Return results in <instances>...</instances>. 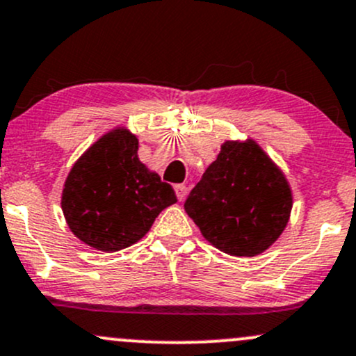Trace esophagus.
Returning a JSON list of instances; mask_svg holds the SVG:
<instances>
[{"label": "esophagus", "mask_w": 356, "mask_h": 356, "mask_svg": "<svg viewBox=\"0 0 356 356\" xmlns=\"http://www.w3.org/2000/svg\"><path fill=\"white\" fill-rule=\"evenodd\" d=\"M174 189H175V194H177V200L184 201L186 196H188V186L177 184V186H174Z\"/></svg>", "instance_id": "obj_1"}]
</instances>
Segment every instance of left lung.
<instances>
[{"label":"left lung","mask_w":356,"mask_h":356,"mask_svg":"<svg viewBox=\"0 0 356 356\" xmlns=\"http://www.w3.org/2000/svg\"><path fill=\"white\" fill-rule=\"evenodd\" d=\"M201 234L230 256H256L285 230L291 191L254 141H227L184 201Z\"/></svg>","instance_id":"1"}]
</instances>
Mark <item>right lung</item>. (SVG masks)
Returning <instances> with one entry per match:
<instances>
[{
    "label": "right lung",
    "instance_id": "right-lung-1",
    "mask_svg": "<svg viewBox=\"0 0 356 356\" xmlns=\"http://www.w3.org/2000/svg\"><path fill=\"white\" fill-rule=\"evenodd\" d=\"M175 201L172 186L140 162L136 136L115 129L71 168L61 207L81 242L114 252L140 241Z\"/></svg>",
    "mask_w": 356,
    "mask_h": 356
}]
</instances>
